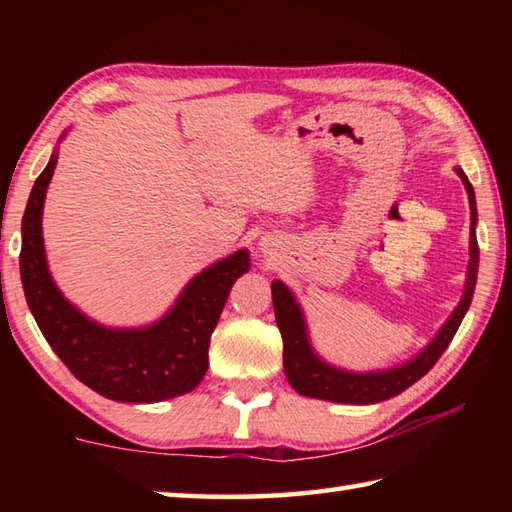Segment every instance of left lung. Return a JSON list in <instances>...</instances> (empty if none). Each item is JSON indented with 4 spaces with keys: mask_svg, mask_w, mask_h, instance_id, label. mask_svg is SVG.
<instances>
[{
    "mask_svg": "<svg viewBox=\"0 0 512 512\" xmlns=\"http://www.w3.org/2000/svg\"><path fill=\"white\" fill-rule=\"evenodd\" d=\"M458 178L463 180L467 201H470V262H467V275H465V289L463 296L458 300L456 309L449 314V318L438 329V334L424 345V348L411 357L409 361L397 363L393 368L384 370H370V372H354L345 370L341 366H332L314 350L309 339V327L305 311H302L298 298L287 284L280 280H273L271 293H273V309L277 327L282 332L284 343V372H287L289 384L293 391L316 397V400L339 402V404H377L391 397L400 395L406 388L413 386L415 381L422 379L433 368L447 345L452 343L456 329L461 327V320L465 318L467 309L472 305L476 275H479V244H476V198L474 189L467 180L465 171L456 167Z\"/></svg>",
    "mask_w": 512,
    "mask_h": 512,
    "instance_id": "obj_1",
    "label": "left lung"
}]
</instances>
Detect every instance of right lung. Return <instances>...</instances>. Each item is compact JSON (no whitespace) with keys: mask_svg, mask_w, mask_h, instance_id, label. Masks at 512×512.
<instances>
[{"mask_svg":"<svg viewBox=\"0 0 512 512\" xmlns=\"http://www.w3.org/2000/svg\"><path fill=\"white\" fill-rule=\"evenodd\" d=\"M56 162L58 151L33 185L22 219V287L42 336L76 379L108 400L153 404L192 393L210 366V336L232 284L248 273L250 253L239 248L203 268L149 325H101L63 296L47 264L42 210Z\"/></svg>","mask_w":512,"mask_h":512,"instance_id":"add662e5","label":"right lung"}]
</instances>
